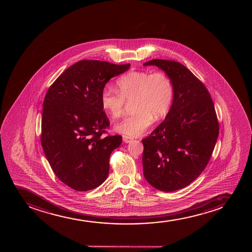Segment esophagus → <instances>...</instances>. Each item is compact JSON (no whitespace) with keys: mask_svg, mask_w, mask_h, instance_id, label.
<instances>
[{"mask_svg":"<svg viewBox=\"0 0 252 252\" xmlns=\"http://www.w3.org/2000/svg\"><path fill=\"white\" fill-rule=\"evenodd\" d=\"M123 140L125 143H130L132 140H133V138H131V137L126 136V135H124L123 136Z\"/></svg>","mask_w":252,"mask_h":252,"instance_id":"34e87169","label":"esophagus"}]
</instances>
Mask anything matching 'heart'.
Instances as JSON below:
<instances>
[{
    "instance_id": "obj_1",
    "label": "heart",
    "mask_w": 252,
    "mask_h": 252,
    "mask_svg": "<svg viewBox=\"0 0 252 252\" xmlns=\"http://www.w3.org/2000/svg\"><path fill=\"white\" fill-rule=\"evenodd\" d=\"M174 97L173 82L163 71L133 70L117 81V91L101 92V107L113 119L125 113V101H132L134 113L116 125V130L132 137L142 135L168 113Z\"/></svg>"
}]
</instances>
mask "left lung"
I'll return each mask as SVG.
<instances>
[{
  "label": "left lung",
  "mask_w": 252,
  "mask_h": 252,
  "mask_svg": "<svg viewBox=\"0 0 252 252\" xmlns=\"http://www.w3.org/2000/svg\"><path fill=\"white\" fill-rule=\"evenodd\" d=\"M173 82L174 97L165 120L142 139L143 170L148 183L159 191L185 188L208 165L220 126L210 93L192 73L175 61L156 59Z\"/></svg>",
  "instance_id": "1"
}]
</instances>
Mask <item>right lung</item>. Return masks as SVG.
I'll use <instances>...</instances> for the list:
<instances>
[{
    "mask_svg": "<svg viewBox=\"0 0 252 252\" xmlns=\"http://www.w3.org/2000/svg\"><path fill=\"white\" fill-rule=\"evenodd\" d=\"M129 67L80 61L64 70L47 92L41 145L55 175L75 191H89L107 179L111 153L121 145L122 136L102 135L110 122L101 107V92L112 77Z\"/></svg>",
    "mask_w": 252,
    "mask_h": 252,
    "instance_id": "right-lung-1",
    "label": "right lung"
}]
</instances>
